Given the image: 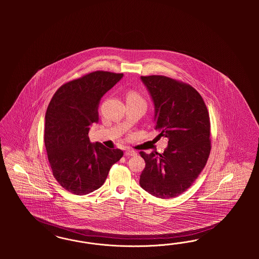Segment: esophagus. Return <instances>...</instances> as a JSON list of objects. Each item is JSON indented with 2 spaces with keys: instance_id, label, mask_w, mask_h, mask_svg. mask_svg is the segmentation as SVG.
Wrapping results in <instances>:
<instances>
[{
  "instance_id": "1",
  "label": "esophagus",
  "mask_w": 259,
  "mask_h": 259,
  "mask_svg": "<svg viewBox=\"0 0 259 259\" xmlns=\"http://www.w3.org/2000/svg\"><path fill=\"white\" fill-rule=\"evenodd\" d=\"M124 155L126 157H135V156H137V153L133 150H127V151H125Z\"/></svg>"
}]
</instances>
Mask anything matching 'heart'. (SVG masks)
<instances>
[{"label":"heart","mask_w":259,"mask_h":259,"mask_svg":"<svg viewBox=\"0 0 259 259\" xmlns=\"http://www.w3.org/2000/svg\"><path fill=\"white\" fill-rule=\"evenodd\" d=\"M127 100H141V96L137 92H129L127 95Z\"/></svg>","instance_id":"obj_1"}]
</instances>
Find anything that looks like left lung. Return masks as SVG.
<instances>
[{
    "instance_id": "8db88e82",
    "label": "left lung",
    "mask_w": 259,
    "mask_h": 259,
    "mask_svg": "<svg viewBox=\"0 0 259 259\" xmlns=\"http://www.w3.org/2000/svg\"><path fill=\"white\" fill-rule=\"evenodd\" d=\"M155 106V129L168 139L162 154L141 152L145 168L140 185L152 196L184 193L203 170L211 151L210 118L194 87L165 76H141Z\"/></svg>"
}]
</instances>
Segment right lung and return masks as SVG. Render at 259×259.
Here are the masks:
<instances>
[{"mask_svg": "<svg viewBox=\"0 0 259 259\" xmlns=\"http://www.w3.org/2000/svg\"><path fill=\"white\" fill-rule=\"evenodd\" d=\"M123 77L96 71L60 87L46 113L45 144L53 176L66 191L83 196L100 188L112 165L123 156L119 149L91 143L90 126L99 121L102 96Z\"/></svg>", "mask_w": 259, "mask_h": 259, "instance_id": "right-lung-1", "label": "right lung"}]
</instances>
